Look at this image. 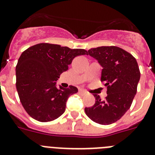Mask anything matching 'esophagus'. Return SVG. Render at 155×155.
Returning a JSON list of instances; mask_svg holds the SVG:
<instances>
[{
    "instance_id": "34e87169",
    "label": "esophagus",
    "mask_w": 155,
    "mask_h": 155,
    "mask_svg": "<svg viewBox=\"0 0 155 155\" xmlns=\"http://www.w3.org/2000/svg\"><path fill=\"white\" fill-rule=\"evenodd\" d=\"M79 93H80L81 94H82V95H84V94H86V91H84V90H82V89H80L79 90Z\"/></svg>"
}]
</instances>
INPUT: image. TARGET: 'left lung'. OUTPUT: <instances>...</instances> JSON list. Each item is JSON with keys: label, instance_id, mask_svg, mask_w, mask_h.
Returning a JSON list of instances; mask_svg holds the SVG:
<instances>
[{"label": "left lung", "instance_id": "left-lung-1", "mask_svg": "<svg viewBox=\"0 0 155 155\" xmlns=\"http://www.w3.org/2000/svg\"><path fill=\"white\" fill-rule=\"evenodd\" d=\"M87 55L95 58L103 68L101 81L107 87L103 100L94 94L95 103L84 109L92 121L109 125L122 118L131 106L140 78L136 59L118 46L91 48Z\"/></svg>", "mask_w": 155, "mask_h": 155}]
</instances>
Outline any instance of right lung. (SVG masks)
Wrapping results in <instances>:
<instances>
[{
    "instance_id": "add662e5",
    "label": "right lung",
    "mask_w": 155,
    "mask_h": 155,
    "mask_svg": "<svg viewBox=\"0 0 155 155\" xmlns=\"http://www.w3.org/2000/svg\"><path fill=\"white\" fill-rule=\"evenodd\" d=\"M87 55L84 49L39 43L21 53L16 65V88L20 102L31 117L39 122L56 120L65 112L68 97L78 92L74 86L56 87L60 75L73 59Z\"/></svg>"
}]
</instances>
